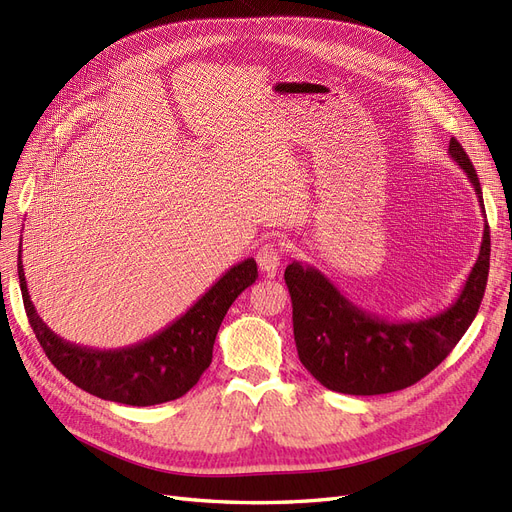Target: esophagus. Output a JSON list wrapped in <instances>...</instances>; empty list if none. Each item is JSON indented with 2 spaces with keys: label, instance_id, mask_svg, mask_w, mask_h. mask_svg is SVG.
Instances as JSON below:
<instances>
[{
  "label": "esophagus",
  "instance_id": "34e87169",
  "mask_svg": "<svg viewBox=\"0 0 512 512\" xmlns=\"http://www.w3.org/2000/svg\"><path fill=\"white\" fill-rule=\"evenodd\" d=\"M256 262L260 271H265L267 275L277 273L282 265V247L277 243H265L256 254Z\"/></svg>",
  "mask_w": 512,
  "mask_h": 512
}]
</instances>
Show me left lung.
<instances>
[{
  "mask_svg": "<svg viewBox=\"0 0 512 512\" xmlns=\"http://www.w3.org/2000/svg\"><path fill=\"white\" fill-rule=\"evenodd\" d=\"M448 156L468 175L485 213L478 175L457 138L448 143ZM489 254L485 224L478 258L455 303L436 316L404 322L365 312L316 267L292 262L284 280L301 363L329 391L346 395H384L416 384L451 354L476 318L487 286Z\"/></svg>",
  "mask_w": 512,
  "mask_h": 512,
  "instance_id": "left-lung-1",
  "label": "left lung"
}]
</instances>
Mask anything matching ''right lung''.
I'll use <instances>...</instances> for the list:
<instances>
[{
	"label": "right lung",
	"mask_w": 512,
	"mask_h": 512,
	"mask_svg": "<svg viewBox=\"0 0 512 512\" xmlns=\"http://www.w3.org/2000/svg\"><path fill=\"white\" fill-rule=\"evenodd\" d=\"M256 277V260L245 258L160 333L128 348L96 350L66 342L42 322L29 299L19 250L25 312L44 354L79 389L126 406H156L188 393L211 365L215 335L228 307Z\"/></svg>",
	"instance_id": "right-lung-1"
}]
</instances>
